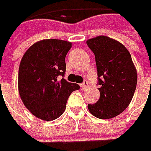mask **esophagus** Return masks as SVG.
<instances>
[{"label":"esophagus","instance_id":"1","mask_svg":"<svg viewBox=\"0 0 151 151\" xmlns=\"http://www.w3.org/2000/svg\"><path fill=\"white\" fill-rule=\"evenodd\" d=\"M80 86H81V88H82L83 90H84V89H85V88L88 86V81H87V80H84V82L81 84V85H80Z\"/></svg>","mask_w":151,"mask_h":151}]
</instances>
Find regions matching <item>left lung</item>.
Segmentation results:
<instances>
[{
  "label": "left lung",
  "instance_id": "1",
  "mask_svg": "<svg viewBox=\"0 0 151 151\" xmlns=\"http://www.w3.org/2000/svg\"><path fill=\"white\" fill-rule=\"evenodd\" d=\"M95 55L100 98L88 109L95 117L111 119L125 110L137 86V70L127 48L120 42L98 36L86 42Z\"/></svg>",
  "mask_w": 151,
  "mask_h": 151
}]
</instances>
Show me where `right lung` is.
Instances as JSON below:
<instances>
[{"label":"right lung","instance_id":"right-lung-1","mask_svg":"<svg viewBox=\"0 0 151 151\" xmlns=\"http://www.w3.org/2000/svg\"><path fill=\"white\" fill-rule=\"evenodd\" d=\"M72 42L44 39L31 45L23 55L19 68L20 98L33 115L43 120L59 118L66 109L69 96L79 85L62 78L65 58Z\"/></svg>","mask_w":151,"mask_h":151}]
</instances>
